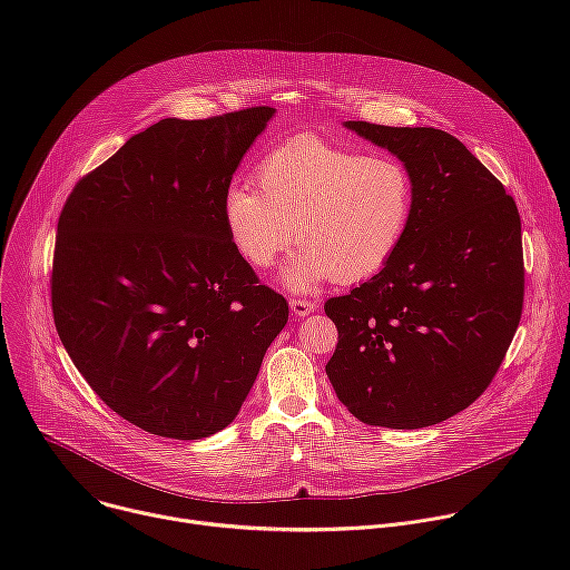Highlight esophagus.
I'll use <instances>...</instances> for the list:
<instances>
[{"label":"esophagus","mask_w":570,"mask_h":570,"mask_svg":"<svg viewBox=\"0 0 570 570\" xmlns=\"http://www.w3.org/2000/svg\"><path fill=\"white\" fill-rule=\"evenodd\" d=\"M288 306H291V313H293L295 317H306V315L315 308V302L293 297V299H288Z\"/></svg>","instance_id":"1"}]
</instances>
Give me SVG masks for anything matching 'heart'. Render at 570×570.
<instances>
[{
  "instance_id": "obj_1",
  "label": "heart",
  "mask_w": 570,
  "mask_h": 570,
  "mask_svg": "<svg viewBox=\"0 0 570 570\" xmlns=\"http://www.w3.org/2000/svg\"><path fill=\"white\" fill-rule=\"evenodd\" d=\"M255 180L259 191L234 183L223 194L227 238L257 271L271 268L297 238L304 248L279 273L293 293L376 275L411 227L413 178L387 155L297 137L259 159Z\"/></svg>"
}]
</instances>
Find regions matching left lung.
Masks as SVG:
<instances>
[{
	"label": "left lung",
	"instance_id": "1",
	"mask_svg": "<svg viewBox=\"0 0 570 570\" xmlns=\"http://www.w3.org/2000/svg\"><path fill=\"white\" fill-rule=\"evenodd\" d=\"M411 171L415 205L396 255L324 304L338 327L327 376L367 426L424 429L492 383L523 308L521 218L466 146L438 128L345 121Z\"/></svg>",
	"mask_w": 570,
	"mask_h": 570
}]
</instances>
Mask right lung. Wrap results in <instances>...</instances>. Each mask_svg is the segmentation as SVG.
Returning a JSON list of instances; mask_svg holds the SVG:
<instances>
[{
  "instance_id": "1",
  "label": "right lung",
  "mask_w": 570,
  "mask_h": 570,
  "mask_svg": "<svg viewBox=\"0 0 570 570\" xmlns=\"http://www.w3.org/2000/svg\"><path fill=\"white\" fill-rule=\"evenodd\" d=\"M275 108L161 119L69 194L51 306L62 347L106 405L174 440L223 431L288 320L223 225V194Z\"/></svg>"
}]
</instances>
